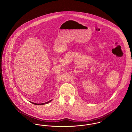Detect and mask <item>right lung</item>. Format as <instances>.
I'll return each mask as SVG.
<instances>
[{"label": "right lung", "instance_id": "1", "mask_svg": "<svg viewBox=\"0 0 132 132\" xmlns=\"http://www.w3.org/2000/svg\"><path fill=\"white\" fill-rule=\"evenodd\" d=\"M52 100H50V101H49L48 102H46V103H41V104H37V103H33V102H31V103H32L33 104H35V105H44V104H47V103H49L50 102H51Z\"/></svg>", "mask_w": 132, "mask_h": 132}]
</instances>
